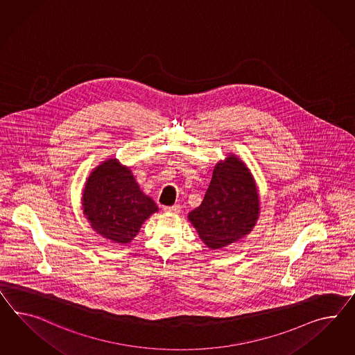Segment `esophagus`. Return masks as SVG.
<instances>
[{
  "label": "esophagus",
  "instance_id": "34e87169",
  "mask_svg": "<svg viewBox=\"0 0 355 355\" xmlns=\"http://www.w3.org/2000/svg\"><path fill=\"white\" fill-rule=\"evenodd\" d=\"M164 211H166V213H173V214H177V213H180V211H181V205L175 204V205H172V207H164Z\"/></svg>",
  "mask_w": 355,
  "mask_h": 355
}]
</instances>
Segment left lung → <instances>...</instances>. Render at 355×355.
<instances>
[{
	"instance_id": "1",
	"label": "left lung",
	"mask_w": 355,
	"mask_h": 355,
	"mask_svg": "<svg viewBox=\"0 0 355 355\" xmlns=\"http://www.w3.org/2000/svg\"><path fill=\"white\" fill-rule=\"evenodd\" d=\"M259 211L253 174L239 156L229 153L216 164L202 204L189 213V220L209 250H222L253 230Z\"/></svg>"
}]
</instances>
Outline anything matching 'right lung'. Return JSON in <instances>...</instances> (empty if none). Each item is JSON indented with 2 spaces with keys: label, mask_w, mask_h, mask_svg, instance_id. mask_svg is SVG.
<instances>
[{
  "label": "right lung",
  "mask_w": 355,
  "mask_h": 355,
  "mask_svg": "<svg viewBox=\"0 0 355 355\" xmlns=\"http://www.w3.org/2000/svg\"><path fill=\"white\" fill-rule=\"evenodd\" d=\"M83 209L92 229L117 244L130 243L144 220L159 211L135 182L130 168L116 157L102 162L87 177Z\"/></svg>",
  "instance_id": "add662e5"
}]
</instances>
